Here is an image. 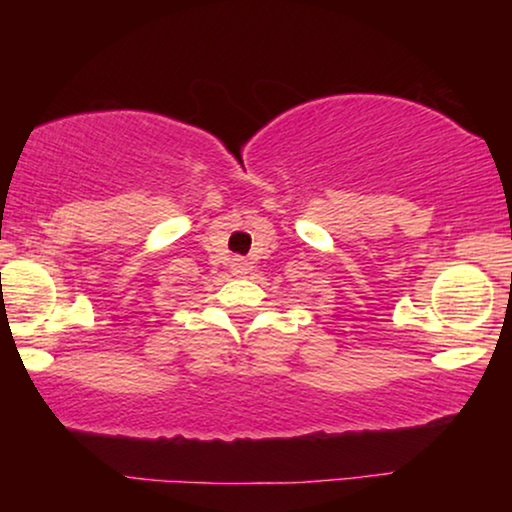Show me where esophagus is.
Listing matches in <instances>:
<instances>
[{"label":"esophagus","instance_id":"34e87169","mask_svg":"<svg viewBox=\"0 0 512 512\" xmlns=\"http://www.w3.org/2000/svg\"><path fill=\"white\" fill-rule=\"evenodd\" d=\"M233 270L237 272V275H242V272H247L249 270V265L242 261V258H235V263H233Z\"/></svg>","mask_w":512,"mask_h":512}]
</instances>
